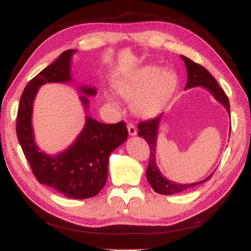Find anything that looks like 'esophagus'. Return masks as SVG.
I'll return each mask as SVG.
<instances>
[{
    "instance_id": "1",
    "label": "esophagus",
    "mask_w": 251,
    "mask_h": 251,
    "mask_svg": "<svg viewBox=\"0 0 251 251\" xmlns=\"http://www.w3.org/2000/svg\"><path fill=\"white\" fill-rule=\"evenodd\" d=\"M127 132H129V134L131 136L136 135V127H135V126L133 124L127 125Z\"/></svg>"
}]
</instances>
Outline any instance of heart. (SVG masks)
<instances>
[{"instance_id":"1","label":"heart","mask_w":251,"mask_h":251,"mask_svg":"<svg viewBox=\"0 0 251 251\" xmlns=\"http://www.w3.org/2000/svg\"><path fill=\"white\" fill-rule=\"evenodd\" d=\"M116 92L126 101L136 116L152 118L162 111L174 95L177 87V77L172 71L155 65H144L120 78L113 84ZM112 106L117 103L111 96H107Z\"/></svg>"}]
</instances>
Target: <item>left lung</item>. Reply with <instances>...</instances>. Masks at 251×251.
Listing matches in <instances>:
<instances>
[{
  "label": "left lung",
  "instance_id": "1",
  "mask_svg": "<svg viewBox=\"0 0 251 251\" xmlns=\"http://www.w3.org/2000/svg\"><path fill=\"white\" fill-rule=\"evenodd\" d=\"M181 59L183 60L184 64H186L187 68V73H188V82L184 89H189L192 87H198L201 86L205 88L206 91H209L212 96H213L217 101L222 103L225 107V109L227 110L228 115L230 117V110H229V101L227 96L225 95L223 89H222L215 78L212 76L211 73L204 69L202 65L193 62L192 60L188 59L187 56L180 55ZM163 113L159 115L158 117L154 118V119H151L148 121H143L139 125V136H142L150 146L151 151V157L149 162L148 169H146V178H148L149 183L152 186L155 192L160 193V195L165 196H172L175 193L182 192L184 190H188V189L193 188L198 186V184L205 182L206 180L211 179L213 176L214 173H212L210 176H207L205 179H203L201 181L193 182V183H177L172 180H168L167 178H165L162 173L159 172V169L156 165V146H157V134H158V129L160 121H162ZM230 132V131H229Z\"/></svg>",
  "mask_w": 251,
  "mask_h": 251
}]
</instances>
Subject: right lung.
Returning a JSON list of instances; mask_svg holds the SVG:
<instances>
[{"label": "right lung", "instance_id": "add662e5", "mask_svg": "<svg viewBox=\"0 0 251 251\" xmlns=\"http://www.w3.org/2000/svg\"><path fill=\"white\" fill-rule=\"evenodd\" d=\"M75 52L74 49L62 52L53 63L27 84L18 107L16 132L38 181L71 199H87L95 197L105 186L109 155L127 139L125 122L106 125L93 119L87 115L88 98L81 95L86 122L76 140L67 150L55 155L40 151L32 129V107L38 89L47 83L73 82L71 63ZM78 91L87 96H95L97 93L96 88L84 85L78 86Z\"/></svg>", "mask_w": 251, "mask_h": 251}]
</instances>
